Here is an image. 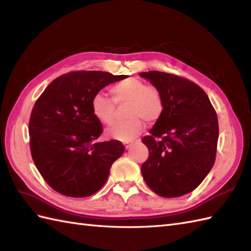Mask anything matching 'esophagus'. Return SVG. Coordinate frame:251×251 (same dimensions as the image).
Listing matches in <instances>:
<instances>
[{"label":"esophagus","mask_w":251,"mask_h":251,"mask_svg":"<svg viewBox=\"0 0 251 251\" xmlns=\"http://www.w3.org/2000/svg\"><path fill=\"white\" fill-rule=\"evenodd\" d=\"M131 144H132L131 142H125V143H124V146H125V148H126V149H128V148L131 147Z\"/></svg>","instance_id":"obj_1"}]
</instances>
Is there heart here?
Returning <instances> with one entry per match:
<instances>
[{"label":"heart","instance_id":"heart-1","mask_svg":"<svg viewBox=\"0 0 251 251\" xmlns=\"http://www.w3.org/2000/svg\"><path fill=\"white\" fill-rule=\"evenodd\" d=\"M112 98L102 93H96L91 100L93 116L100 123L110 126L115 118V103H126V120L114 125L108 134L112 137L128 141L139 135L143 130V121L154 124L161 117L164 101L160 91L137 77L121 80L110 88Z\"/></svg>","mask_w":251,"mask_h":251}]
</instances>
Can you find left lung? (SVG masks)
I'll return each mask as SVG.
<instances>
[{"mask_svg": "<svg viewBox=\"0 0 251 251\" xmlns=\"http://www.w3.org/2000/svg\"><path fill=\"white\" fill-rule=\"evenodd\" d=\"M160 91L164 109L142 138L149 158L141 165L148 186L164 198L193 192L214 166L219 138L217 113L195 82L160 71L139 73Z\"/></svg>", "mask_w": 251, "mask_h": 251, "instance_id": "8db88e82", "label": "left lung"}]
</instances>
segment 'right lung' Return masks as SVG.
<instances>
[{"instance_id":"add662e5","label":"right lung","mask_w":251,"mask_h":251,"mask_svg":"<svg viewBox=\"0 0 251 251\" xmlns=\"http://www.w3.org/2000/svg\"><path fill=\"white\" fill-rule=\"evenodd\" d=\"M126 77L73 71L55 78L37 98L29 120L30 150L36 169L57 193L73 198L95 194L124 154L118 140L96 141L102 126L93 116L91 100L105 86Z\"/></svg>"}]
</instances>
